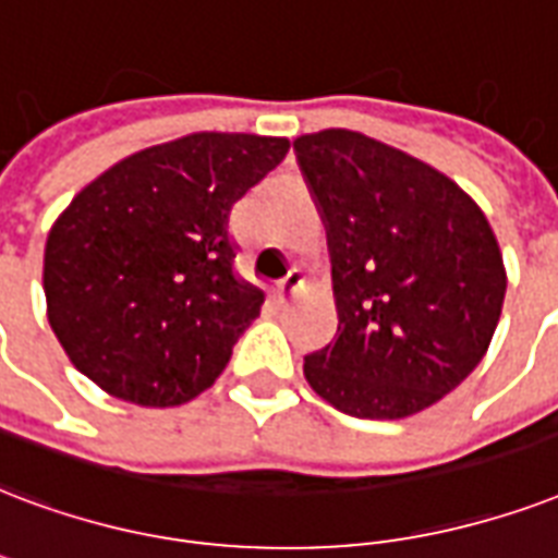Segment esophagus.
Wrapping results in <instances>:
<instances>
[{
	"label": "esophagus",
	"instance_id": "1",
	"mask_svg": "<svg viewBox=\"0 0 558 558\" xmlns=\"http://www.w3.org/2000/svg\"><path fill=\"white\" fill-rule=\"evenodd\" d=\"M301 287H304V278H301V271L289 269L287 278L280 280V283H275V298H278L280 304H283V301H289V298L295 295Z\"/></svg>",
	"mask_w": 558,
	"mask_h": 558
}]
</instances>
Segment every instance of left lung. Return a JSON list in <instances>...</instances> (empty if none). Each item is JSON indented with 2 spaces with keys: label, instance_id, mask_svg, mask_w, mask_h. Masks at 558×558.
<instances>
[{
  "label": "left lung",
  "instance_id": "1",
  "mask_svg": "<svg viewBox=\"0 0 558 558\" xmlns=\"http://www.w3.org/2000/svg\"><path fill=\"white\" fill-rule=\"evenodd\" d=\"M292 146L327 228L339 313L304 377L354 418L427 410L495 336L506 269L492 225L439 169L360 131L327 128Z\"/></svg>",
  "mask_w": 558,
  "mask_h": 558
}]
</instances>
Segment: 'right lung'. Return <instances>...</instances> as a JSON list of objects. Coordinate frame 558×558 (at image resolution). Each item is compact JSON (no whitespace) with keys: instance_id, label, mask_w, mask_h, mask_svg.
<instances>
[{"instance_id":"1","label":"right lung","mask_w":558,"mask_h":558,"mask_svg":"<svg viewBox=\"0 0 558 558\" xmlns=\"http://www.w3.org/2000/svg\"><path fill=\"white\" fill-rule=\"evenodd\" d=\"M287 151L283 137L202 131L119 160L72 198L46 240L43 289L81 374L140 407L213 386L263 304L233 271L231 207Z\"/></svg>"}]
</instances>
